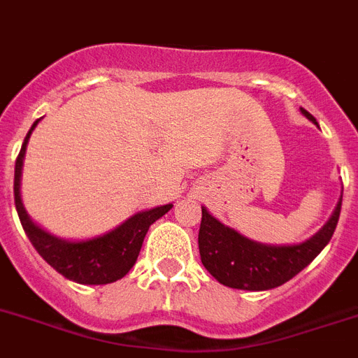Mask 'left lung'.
Instances as JSON below:
<instances>
[{
    "instance_id": "1",
    "label": "left lung",
    "mask_w": 358,
    "mask_h": 358,
    "mask_svg": "<svg viewBox=\"0 0 358 358\" xmlns=\"http://www.w3.org/2000/svg\"><path fill=\"white\" fill-rule=\"evenodd\" d=\"M315 122L306 110H301ZM343 196L338 200L329 222L313 238L299 245L270 247L243 238L220 223L201 207V223L198 247L203 266L213 278L229 288L239 290H270L290 281L308 266L328 245L341 216Z\"/></svg>"
}]
</instances>
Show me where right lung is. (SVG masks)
Segmentation results:
<instances>
[{"mask_svg": "<svg viewBox=\"0 0 358 358\" xmlns=\"http://www.w3.org/2000/svg\"><path fill=\"white\" fill-rule=\"evenodd\" d=\"M37 122L39 120H36L30 131L27 133L20 155L15 158L14 201L24 234L29 236L30 243L39 252V256L66 279L80 282V285H108V282L119 281L135 265L142 248V241L151 223L164 216L173 205H162L157 209L135 214L115 231L88 239V241H64L45 232L30 220L21 203L20 194L24 151H27L30 133L37 126Z\"/></svg>", "mask_w": 358, "mask_h": 358, "instance_id": "right-lung-1", "label": "right lung"}]
</instances>
